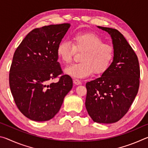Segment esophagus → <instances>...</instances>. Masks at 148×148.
<instances>
[{
    "mask_svg": "<svg viewBox=\"0 0 148 148\" xmlns=\"http://www.w3.org/2000/svg\"><path fill=\"white\" fill-rule=\"evenodd\" d=\"M73 82H74V83L76 84V85H80V84H82L81 81H80V80L78 79H74L73 80Z\"/></svg>",
    "mask_w": 148,
    "mask_h": 148,
    "instance_id": "1",
    "label": "esophagus"
}]
</instances>
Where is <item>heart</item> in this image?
<instances>
[{"label":"heart","mask_w":148,"mask_h":148,"mask_svg":"<svg viewBox=\"0 0 148 148\" xmlns=\"http://www.w3.org/2000/svg\"><path fill=\"white\" fill-rule=\"evenodd\" d=\"M76 51H82L81 62L66 67L64 72L73 77H86L92 72L102 73L108 68L113 59L114 50L111 45L104 43L103 40L94 32H77L71 42L62 40L57 48V54L64 63H69Z\"/></svg>","instance_id":"1"}]
</instances>
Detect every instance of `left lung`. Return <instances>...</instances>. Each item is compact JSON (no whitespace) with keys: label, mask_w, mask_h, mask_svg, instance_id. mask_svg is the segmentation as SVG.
Returning <instances> with one entry per match:
<instances>
[{"label":"left lung","mask_w":148,"mask_h":148,"mask_svg":"<svg viewBox=\"0 0 148 148\" xmlns=\"http://www.w3.org/2000/svg\"><path fill=\"white\" fill-rule=\"evenodd\" d=\"M97 27L111 36L114 58L101 77L86 84V107L93 121L113 123L126 114L138 91L139 62L121 32L108 27Z\"/></svg>","instance_id":"obj_1"}]
</instances>
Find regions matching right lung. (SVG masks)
<instances>
[{
	"mask_svg": "<svg viewBox=\"0 0 148 148\" xmlns=\"http://www.w3.org/2000/svg\"><path fill=\"white\" fill-rule=\"evenodd\" d=\"M71 24L50 25L34 29L14 54L9 83L15 103L27 118L46 121L58 113L73 86L69 75L58 82L50 81L62 74L57 48Z\"/></svg>",
	"mask_w": 148,
	"mask_h": 148,
	"instance_id": "add662e5",
	"label": "right lung"
}]
</instances>
